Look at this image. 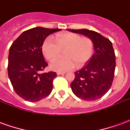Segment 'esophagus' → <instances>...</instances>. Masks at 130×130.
<instances>
[{
	"mask_svg": "<svg viewBox=\"0 0 130 130\" xmlns=\"http://www.w3.org/2000/svg\"><path fill=\"white\" fill-rule=\"evenodd\" d=\"M65 74V72H57V74L58 75H60V74Z\"/></svg>",
	"mask_w": 130,
	"mask_h": 130,
	"instance_id": "34e87169",
	"label": "esophagus"
}]
</instances>
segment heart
<instances>
[{"mask_svg": "<svg viewBox=\"0 0 130 130\" xmlns=\"http://www.w3.org/2000/svg\"><path fill=\"white\" fill-rule=\"evenodd\" d=\"M56 44L50 39L43 43L42 51L46 59L51 61L63 52V58L54 60L50 64L54 71L66 72L76 66L80 68L88 62L93 56L94 43L90 37H81L73 32H65L55 36Z\"/></svg>", "mask_w": 130, "mask_h": 130, "instance_id": "b5f03b06", "label": "heart"}]
</instances>
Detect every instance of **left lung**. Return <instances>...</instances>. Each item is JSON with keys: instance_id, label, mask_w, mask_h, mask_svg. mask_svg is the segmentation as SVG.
I'll list each match as a JSON object with an SVG mask.
<instances>
[{"instance_id": "1", "label": "left lung", "mask_w": 130, "mask_h": 130, "mask_svg": "<svg viewBox=\"0 0 130 130\" xmlns=\"http://www.w3.org/2000/svg\"><path fill=\"white\" fill-rule=\"evenodd\" d=\"M68 30L90 37L95 51L87 65L75 72V78L70 84L72 90L76 97L84 100L100 99L111 87L114 77L116 56L111 42L93 30Z\"/></svg>"}]
</instances>
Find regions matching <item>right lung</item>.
<instances>
[{"label":"right lung","mask_w":130,"mask_h":130,"mask_svg":"<svg viewBox=\"0 0 130 130\" xmlns=\"http://www.w3.org/2000/svg\"><path fill=\"white\" fill-rule=\"evenodd\" d=\"M61 30L36 27L21 33L12 43L8 57V76L16 93L24 100L37 102L51 93L56 72L40 73L48 65L42 46L46 37Z\"/></svg>","instance_id":"obj_1"}]
</instances>
